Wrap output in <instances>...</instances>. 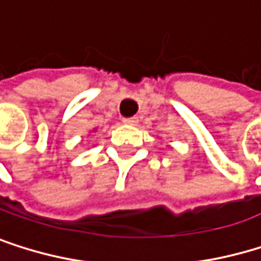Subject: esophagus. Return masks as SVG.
I'll return each mask as SVG.
<instances>
[{"instance_id": "1", "label": "esophagus", "mask_w": 261, "mask_h": 261, "mask_svg": "<svg viewBox=\"0 0 261 261\" xmlns=\"http://www.w3.org/2000/svg\"><path fill=\"white\" fill-rule=\"evenodd\" d=\"M123 123H124V124L135 126V124L138 123V118H137V116H130V118H123Z\"/></svg>"}]
</instances>
